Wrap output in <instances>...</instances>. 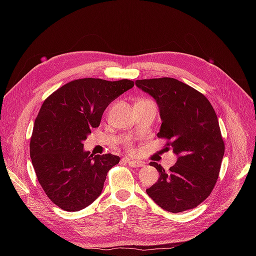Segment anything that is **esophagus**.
<instances>
[{
    "instance_id": "esophagus-1",
    "label": "esophagus",
    "mask_w": 256,
    "mask_h": 256,
    "mask_svg": "<svg viewBox=\"0 0 256 256\" xmlns=\"http://www.w3.org/2000/svg\"><path fill=\"white\" fill-rule=\"evenodd\" d=\"M125 160L127 164L130 166H132V168H138V166H143V164L141 161H136V160H134V159H129V158H125L124 159Z\"/></svg>"
}]
</instances>
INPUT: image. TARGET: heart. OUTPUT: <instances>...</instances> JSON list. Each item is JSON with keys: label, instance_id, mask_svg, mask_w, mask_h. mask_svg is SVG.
<instances>
[{"label": "heart", "instance_id": "b5f03b06", "mask_svg": "<svg viewBox=\"0 0 256 256\" xmlns=\"http://www.w3.org/2000/svg\"><path fill=\"white\" fill-rule=\"evenodd\" d=\"M129 150H130V148H129Z\"/></svg>", "mask_w": 256, "mask_h": 256}]
</instances>
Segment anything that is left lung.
<instances>
[{"mask_svg": "<svg viewBox=\"0 0 256 256\" xmlns=\"http://www.w3.org/2000/svg\"><path fill=\"white\" fill-rule=\"evenodd\" d=\"M136 85L156 100L162 122L157 136L166 138L164 150L177 154L168 171L150 162L160 176L147 194L170 212L194 208L212 193L224 154L214 108L202 92L173 78L136 80Z\"/></svg>", "mask_w": 256, "mask_h": 256, "instance_id": "obj_1", "label": "left lung"}]
</instances>
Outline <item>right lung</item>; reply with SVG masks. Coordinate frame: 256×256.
Wrapping results in <instances>:
<instances>
[{"label":"right lung","mask_w":256,"mask_h":256,"mask_svg":"<svg viewBox=\"0 0 256 256\" xmlns=\"http://www.w3.org/2000/svg\"><path fill=\"white\" fill-rule=\"evenodd\" d=\"M134 81L85 78L69 82L44 100L34 122L30 154L47 196L66 212L88 207L102 194L109 170L120 157L92 156L83 148L106 108Z\"/></svg>","instance_id":"1"}]
</instances>
